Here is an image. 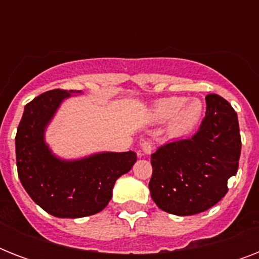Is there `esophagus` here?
Listing matches in <instances>:
<instances>
[{
	"label": "esophagus",
	"instance_id": "esophagus-1",
	"mask_svg": "<svg viewBox=\"0 0 259 259\" xmlns=\"http://www.w3.org/2000/svg\"><path fill=\"white\" fill-rule=\"evenodd\" d=\"M141 149L145 154H150L153 152V144L150 141H144L141 145Z\"/></svg>",
	"mask_w": 259,
	"mask_h": 259
}]
</instances>
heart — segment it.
I'll return each instance as SVG.
<instances>
[{"label": "heart", "instance_id": "heart-1", "mask_svg": "<svg viewBox=\"0 0 259 259\" xmlns=\"http://www.w3.org/2000/svg\"><path fill=\"white\" fill-rule=\"evenodd\" d=\"M204 106L200 99H187L185 97L162 98L154 103L152 118L156 122H168L169 132L175 137H184L192 133L200 123Z\"/></svg>", "mask_w": 259, "mask_h": 259}]
</instances>
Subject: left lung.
<instances>
[{
    "label": "left lung",
    "instance_id": "left-lung-1",
    "mask_svg": "<svg viewBox=\"0 0 259 259\" xmlns=\"http://www.w3.org/2000/svg\"><path fill=\"white\" fill-rule=\"evenodd\" d=\"M205 117L192 138L160 146L150 157V196L158 208L188 217L211 208L227 193L241 156L235 110L217 94L205 97Z\"/></svg>",
    "mask_w": 259,
    "mask_h": 259
}]
</instances>
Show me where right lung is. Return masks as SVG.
<instances>
[{"instance_id":"right-lung-1","label":"right lung","mask_w":259,"mask_h":259,"mask_svg":"<svg viewBox=\"0 0 259 259\" xmlns=\"http://www.w3.org/2000/svg\"><path fill=\"white\" fill-rule=\"evenodd\" d=\"M80 91L51 90L24 109L16 134L17 172L32 200L56 218L101 212L113 196L118 177L129 172L137 154L103 152L79 160H62L51 152L44 133L59 106Z\"/></svg>"}]
</instances>
